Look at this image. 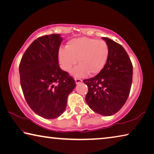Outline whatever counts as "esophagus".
I'll return each mask as SVG.
<instances>
[{"mask_svg": "<svg viewBox=\"0 0 154 154\" xmlns=\"http://www.w3.org/2000/svg\"><path fill=\"white\" fill-rule=\"evenodd\" d=\"M75 83H76V84H79V83L82 82V80L80 79H78V78H75Z\"/></svg>", "mask_w": 154, "mask_h": 154, "instance_id": "34e87169", "label": "esophagus"}]
</instances>
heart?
Returning a JSON list of instances; mask_svg holds the SVG:
<instances>
[{
  "label": "heart",
  "instance_id": "1",
  "mask_svg": "<svg viewBox=\"0 0 154 154\" xmlns=\"http://www.w3.org/2000/svg\"><path fill=\"white\" fill-rule=\"evenodd\" d=\"M109 48L103 40L81 37L71 39L66 48L58 52L60 66L64 71H71L78 62L79 64L72 71L75 77H83L98 74L104 69L108 60Z\"/></svg>",
  "mask_w": 154,
  "mask_h": 154
}]
</instances>
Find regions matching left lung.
<instances>
[{
	"mask_svg": "<svg viewBox=\"0 0 154 154\" xmlns=\"http://www.w3.org/2000/svg\"><path fill=\"white\" fill-rule=\"evenodd\" d=\"M109 54L104 69L94 77L83 80L88 85V106L96 113L110 116L120 110L128 97L132 82V64L121 45L103 37Z\"/></svg>",
	"mask_w": 154,
	"mask_h": 154,
	"instance_id": "8db88e82",
	"label": "left lung"
}]
</instances>
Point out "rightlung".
<instances>
[{
	"label": "right lung",
	"mask_w": 154,
	"mask_h": 154,
	"mask_svg": "<svg viewBox=\"0 0 154 154\" xmlns=\"http://www.w3.org/2000/svg\"><path fill=\"white\" fill-rule=\"evenodd\" d=\"M63 38L59 34L41 36L33 41L21 60V87L31 109L46 119L63 113L67 98L75 82L58 64V51Z\"/></svg>",
	"instance_id": "right-lung-1"
}]
</instances>
